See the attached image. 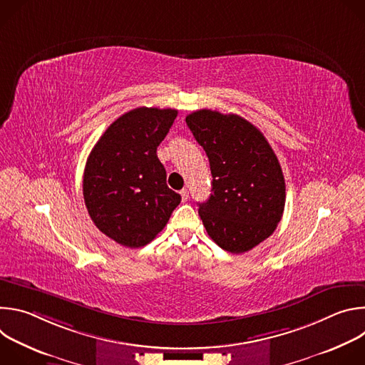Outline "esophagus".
Returning <instances> with one entry per match:
<instances>
[{
    "instance_id": "esophagus-1",
    "label": "esophagus",
    "mask_w": 365,
    "mask_h": 365,
    "mask_svg": "<svg viewBox=\"0 0 365 365\" xmlns=\"http://www.w3.org/2000/svg\"><path fill=\"white\" fill-rule=\"evenodd\" d=\"M180 196H182V200L186 202V200L189 199V192H187V189H182V190H180Z\"/></svg>"
}]
</instances>
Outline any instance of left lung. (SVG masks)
I'll return each instance as SVG.
<instances>
[{
  "mask_svg": "<svg viewBox=\"0 0 365 365\" xmlns=\"http://www.w3.org/2000/svg\"><path fill=\"white\" fill-rule=\"evenodd\" d=\"M210 159L212 193L199 217L222 250L247 252L269 238L286 202L284 176L272 145L257 127L235 114L199 110L186 117Z\"/></svg>",
  "mask_w": 365,
  "mask_h": 365,
  "instance_id": "left-lung-1",
  "label": "left lung"
}]
</instances>
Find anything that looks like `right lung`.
Returning <instances> with one entry per match:
<instances>
[{"label": "right lung", "instance_id": "add662e5", "mask_svg": "<svg viewBox=\"0 0 365 365\" xmlns=\"http://www.w3.org/2000/svg\"><path fill=\"white\" fill-rule=\"evenodd\" d=\"M178 110L140 107L101 135L86 160L83 199L96 228L115 242L138 248L168 224L182 197L166 185L158 147Z\"/></svg>", "mask_w": 365, "mask_h": 365}]
</instances>
